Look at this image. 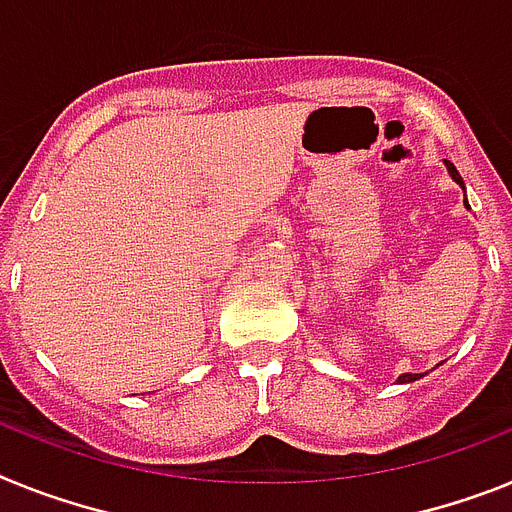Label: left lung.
<instances>
[{
	"label": "left lung",
	"mask_w": 512,
	"mask_h": 512,
	"mask_svg": "<svg viewBox=\"0 0 512 512\" xmlns=\"http://www.w3.org/2000/svg\"><path fill=\"white\" fill-rule=\"evenodd\" d=\"M445 165H448V173H451V176H453V181H456L458 186H464V178L458 176L456 165H453L451 160H445ZM417 378H422V375H417V373H404V375H401V378H399V381H401V383H412V381H417Z\"/></svg>",
	"instance_id": "obj_1"
}]
</instances>
